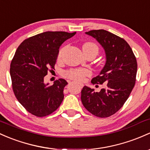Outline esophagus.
<instances>
[{
	"label": "esophagus",
	"instance_id": "1",
	"mask_svg": "<svg viewBox=\"0 0 150 150\" xmlns=\"http://www.w3.org/2000/svg\"><path fill=\"white\" fill-rule=\"evenodd\" d=\"M79 85V88H82L83 87V84H81V83H79V84H78Z\"/></svg>",
	"mask_w": 150,
	"mask_h": 150
}]
</instances>
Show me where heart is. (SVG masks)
Wrapping results in <instances>:
<instances>
[{
    "instance_id": "obj_1",
    "label": "heart",
    "mask_w": 150,
    "mask_h": 150,
    "mask_svg": "<svg viewBox=\"0 0 150 150\" xmlns=\"http://www.w3.org/2000/svg\"><path fill=\"white\" fill-rule=\"evenodd\" d=\"M82 49H83V51H88V50H94L97 53L99 51L97 45L92 42H86L83 43V46H82ZM64 50H65V47H63L59 50L57 56L58 60H62ZM64 75L71 80H73V81L76 82H82L84 81L86 76H91V71L86 69H71L67 71L64 73Z\"/></svg>"
}]
</instances>
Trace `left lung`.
Masks as SVG:
<instances>
[{
    "label": "left lung",
    "mask_w": 150,
    "mask_h": 150,
    "mask_svg": "<svg viewBox=\"0 0 150 150\" xmlns=\"http://www.w3.org/2000/svg\"><path fill=\"white\" fill-rule=\"evenodd\" d=\"M103 46L107 62L100 74L91 80L93 84H103L99 92L83 86L81 99L83 107L98 117L113 115L123 107L136 81L137 63L132 50L124 38L99 29L86 32Z\"/></svg>",
    "instance_id": "1"
}]
</instances>
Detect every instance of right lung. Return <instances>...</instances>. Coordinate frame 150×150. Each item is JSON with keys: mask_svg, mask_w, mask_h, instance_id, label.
Instances as JSON below:
<instances>
[{"mask_svg": "<svg viewBox=\"0 0 150 150\" xmlns=\"http://www.w3.org/2000/svg\"><path fill=\"white\" fill-rule=\"evenodd\" d=\"M75 34L43 32L24 40L14 54L10 67L13 91L26 111L36 117L49 115L62 104L67 81L59 79L49 85L43 79L54 69L61 45Z\"/></svg>", "mask_w": 150, "mask_h": 150, "instance_id": "1", "label": "right lung"}]
</instances>
